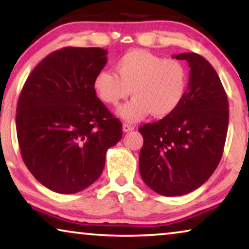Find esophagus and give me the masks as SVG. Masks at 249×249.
Segmentation results:
<instances>
[{
	"mask_svg": "<svg viewBox=\"0 0 249 249\" xmlns=\"http://www.w3.org/2000/svg\"><path fill=\"white\" fill-rule=\"evenodd\" d=\"M122 129H124V132H129V131L134 130L135 125L130 124H124V125H122Z\"/></svg>",
	"mask_w": 249,
	"mask_h": 249,
	"instance_id": "esophagus-1",
	"label": "esophagus"
}]
</instances>
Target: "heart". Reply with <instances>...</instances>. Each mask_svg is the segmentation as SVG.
<instances>
[{
    "label": "heart",
    "mask_w": 249,
    "mask_h": 249,
    "mask_svg": "<svg viewBox=\"0 0 249 249\" xmlns=\"http://www.w3.org/2000/svg\"><path fill=\"white\" fill-rule=\"evenodd\" d=\"M115 73L102 70L94 89L104 103L117 105L134 95L117 113L127 121H139L152 113L163 118L175 112L188 88V70L176 59H164L145 50H132L114 63Z\"/></svg>",
    "instance_id": "b5f03b06"
}]
</instances>
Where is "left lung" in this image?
Instances as JSON below:
<instances>
[{
  "mask_svg": "<svg viewBox=\"0 0 249 249\" xmlns=\"http://www.w3.org/2000/svg\"><path fill=\"white\" fill-rule=\"evenodd\" d=\"M190 68L185 98L158 122L138 129L144 138L139 172L152 190L181 196L207 181L222 158L229 124V104L211 63L199 54L181 53Z\"/></svg>",
  "mask_w": 249,
  "mask_h": 249,
  "instance_id": "left-lung-1",
  "label": "left lung"
}]
</instances>
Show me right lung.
<instances>
[{
	"label": "right lung",
	"mask_w": 249,
	"mask_h": 249,
	"mask_svg": "<svg viewBox=\"0 0 249 249\" xmlns=\"http://www.w3.org/2000/svg\"><path fill=\"white\" fill-rule=\"evenodd\" d=\"M100 47H64L32 71L17 105L23 162L53 192L74 194L102 175L122 124L96 96L95 76L107 62Z\"/></svg>",
	"instance_id": "obj_1"
}]
</instances>
